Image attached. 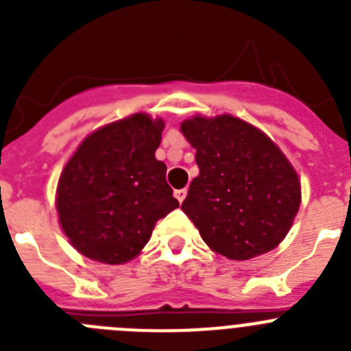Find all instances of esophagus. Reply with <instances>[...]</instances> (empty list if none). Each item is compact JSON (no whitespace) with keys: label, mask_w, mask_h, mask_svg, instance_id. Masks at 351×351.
<instances>
[{"label":"esophagus","mask_w":351,"mask_h":351,"mask_svg":"<svg viewBox=\"0 0 351 351\" xmlns=\"http://www.w3.org/2000/svg\"><path fill=\"white\" fill-rule=\"evenodd\" d=\"M186 193H188L186 190H176V191H173V195H176V198H178L179 202H182V200H184Z\"/></svg>","instance_id":"obj_1"}]
</instances>
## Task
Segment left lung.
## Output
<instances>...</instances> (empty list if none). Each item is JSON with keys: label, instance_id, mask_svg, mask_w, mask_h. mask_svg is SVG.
Wrapping results in <instances>:
<instances>
[{"label": "left lung", "instance_id": "obj_1", "mask_svg": "<svg viewBox=\"0 0 351 351\" xmlns=\"http://www.w3.org/2000/svg\"><path fill=\"white\" fill-rule=\"evenodd\" d=\"M181 133L200 173L182 210L204 243L230 260H250L287 237L300 207L297 170L269 135L232 114H195Z\"/></svg>", "mask_w": 351, "mask_h": 351}]
</instances>
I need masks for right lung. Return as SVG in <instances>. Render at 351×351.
<instances>
[{"mask_svg": "<svg viewBox=\"0 0 351 351\" xmlns=\"http://www.w3.org/2000/svg\"><path fill=\"white\" fill-rule=\"evenodd\" d=\"M165 121L132 114L95 130L63 167L56 188L60 226L80 255L119 265L138 256L156 221L179 202L156 160Z\"/></svg>", "mask_w": 351, "mask_h": 351, "instance_id": "add662e5", "label": "right lung"}]
</instances>
